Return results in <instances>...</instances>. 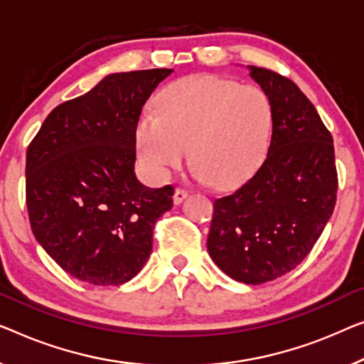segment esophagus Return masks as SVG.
I'll return each instance as SVG.
<instances>
[{"label":"esophagus","mask_w":364,"mask_h":364,"mask_svg":"<svg viewBox=\"0 0 364 364\" xmlns=\"http://www.w3.org/2000/svg\"><path fill=\"white\" fill-rule=\"evenodd\" d=\"M186 198H188V191H186V189L176 188V189H175V194H173V203H175V204H181L183 199H186Z\"/></svg>","instance_id":"esophagus-1"}]
</instances>
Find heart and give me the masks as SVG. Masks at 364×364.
Returning a JSON list of instances; mask_svg holds the SVG:
<instances>
[{"label": "heart", "mask_w": 364, "mask_h": 364, "mask_svg": "<svg viewBox=\"0 0 364 364\" xmlns=\"http://www.w3.org/2000/svg\"><path fill=\"white\" fill-rule=\"evenodd\" d=\"M274 107L267 91L213 75L181 78L161 91L156 111L135 130L139 155L156 178L183 164L189 147L194 176L219 189L248 180L267 159Z\"/></svg>", "instance_id": "b5f03b06"}]
</instances>
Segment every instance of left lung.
Here are the masks:
<instances>
[{
	"label": "left lung",
	"instance_id": "8db88e82",
	"mask_svg": "<svg viewBox=\"0 0 364 364\" xmlns=\"http://www.w3.org/2000/svg\"><path fill=\"white\" fill-rule=\"evenodd\" d=\"M248 70L273 102V137L250 180L214 200L208 252L232 279L262 284L311 253L333 213L338 178L333 139L307 96L279 73Z\"/></svg>",
	"mask_w": 364,
	"mask_h": 364
}]
</instances>
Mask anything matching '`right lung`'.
Masks as SVG:
<instances>
[{
	"label": "right lung",
	"mask_w": 364,
	"mask_h": 364,
	"mask_svg": "<svg viewBox=\"0 0 364 364\" xmlns=\"http://www.w3.org/2000/svg\"><path fill=\"white\" fill-rule=\"evenodd\" d=\"M173 70L112 73L57 106L27 147L26 203L43 250L73 278L127 283L151 253L175 189L137 180L135 130L145 101Z\"/></svg>",
	"instance_id": "1"
}]
</instances>
